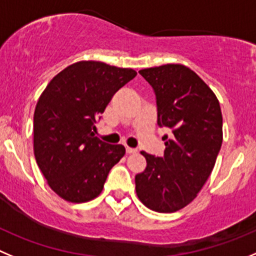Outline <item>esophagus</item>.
<instances>
[{
    "label": "esophagus",
    "mask_w": 256,
    "mask_h": 256,
    "mask_svg": "<svg viewBox=\"0 0 256 256\" xmlns=\"http://www.w3.org/2000/svg\"><path fill=\"white\" fill-rule=\"evenodd\" d=\"M126 152L128 153V154H132V153L137 152V150H134V148H130V147H126Z\"/></svg>",
    "instance_id": "1"
}]
</instances>
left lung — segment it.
I'll return each mask as SVG.
<instances>
[{"instance_id":"left-lung-1","label":"left lung","mask_w":256,"mask_h":256,"mask_svg":"<svg viewBox=\"0 0 256 256\" xmlns=\"http://www.w3.org/2000/svg\"><path fill=\"white\" fill-rule=\"evenodd\" d=\"M156 94L157 124L167 128L164 154L140 152L147 167L136 176L144 206L174 212L194 201L210 177L222 144V114L212 90L181 64L140 70Z\"/></svg>"}]
</instances>
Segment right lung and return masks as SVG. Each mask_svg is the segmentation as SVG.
Listing matches in <instances>:
<instances>
[{
	"label": "right lung",
	"mask_w": 256,
	"mask_h": 256,
	"mask_svg": "<svg viewBox=\"0 0 256 256\" xmlns=\"http://www.w3.org/2000/svg\"><path fill=\"white\" fill-rule=\"evenodd\" d=\"M136 75L133 69L79 62L54 76L38 98L34 153L48 186L62 198L86 202L103 191L126 148L94 137L96 123L114 94Z\"/></svg>",
	"instance_id": "1"
}]
</instances>
